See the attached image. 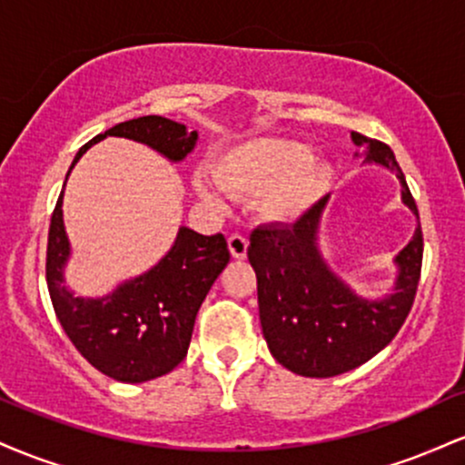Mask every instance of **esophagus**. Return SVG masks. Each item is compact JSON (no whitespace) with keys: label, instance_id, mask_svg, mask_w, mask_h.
<instances>
[{"label":"esophagus","instance_id":"esophagus-1","mask_svg":"<svg viewBox=\"0 0 465 465\" xmlns=\"http://www.w3.org/2000/svg\"><path fill=\"white\" fill-rule=\"evenodd\" d=\"M227 244H229V251H232L233 258H236V260L247 258V247H249L247 238L240 236V233H233V236H229Z\"/></svg>","mask_w":465,"mask_h":465}]
</instances>
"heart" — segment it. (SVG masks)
I'll return each mask as SVG.
<instances>
[{
	"instance_id": "1",
	"label": "heart",
	"mask_w": 465,
	"mask_h": 465,
	"mask_svg": "<svg viewBox=\"0 0 465 465\" xmlns=\"http://www.w3.org/2000/svg\"><path fill=\"white\" fill-rule=\"evenodd\" d=\"M216 181L196 174L201 199L218 203L221 188L236 199L264 196V214L275 223H297L323 199L332 181L330 163L312 148L284 137H260L233 146L216 162Z\"/></svg>"
}]
</instances>
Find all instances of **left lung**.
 I'll list each match as a JSON object with an SVG mask.
<instances>
[{"label": "left lung", "instance_id": "left-lung-1", "mask_svg": "<svg viewBox=\"0 0 465 465\" xmlns=\"http://www.w3.org/2000/svg\"><path fill=\"white\" fill-rule=\"evenodd\" d=\"M362 165H381L400 183V201L415 216L409 244L393 258L391 291L367 297L354 291L319 247L323 196L295 225L258 227L251 233L249 262L258 275L260 323L273 359L306 378H332L385 350L413 306L421 271L420 214L396 154L387 143L351 133Z\"/></svg>", "mask_w": 465, "mask_h": 465}]
</instances>
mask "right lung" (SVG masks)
<instances>
[{"instance_id":"obj_1","label":"right lung","mask_w":465,"mask_h":465,"mask_svg":"<svg viewBox=\"0 0 465 465\" xmlns=\"http://www.w3.org/2000/svg\"><path fill=\"white\" fill-rule=\"evenodd\" d=\"M104 137L146 143L173 163L183 162L199 142V133L181 122L162 115L135 117L84 143L67 177L80 157ZM63 194L65 185L50 223L45 277L52 306L69 341L95 370L117 382L137 385L173 371L188 354L203 300L229 262L225 236H203L181 225L173 247L151 269L120 282L106 295L76 297L65 280L72 244L63 221Z\"/></svg>"}]
</instances>
